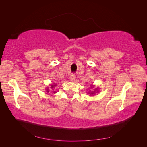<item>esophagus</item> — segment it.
<instances>
[{"label": "esophagus", "instance_id": "34e87169", "mask_svg": "<svg viewBox=\"0 0 147 147\" xmlns=\"http://www.w3.org/2000/svg\"><path fill=\"white\" fill-rule=\"evenodd\" d=\"M75 79H76L75 74H71V80L72 81V82H74V81L75 80Z\"/></svg>", "mask_w": 147, "mask_h": 147}]
</instances>
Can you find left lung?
<instances>
[{
    "mask_svg": "<svg viewBox=\"0 0 147 147\" xmlns=\"http://www.w3.org/2000/svg\"><path fill=\"white\" fill-rule=\"evenodd\" d=\"M93 93H93V92H90L89 93V94H90V95H93Z\"/></svg>",
    "mask_w": 147,
    "mask_h": 147,
    "instance_id": "left-lung-1",
    "label": "left lung"
}]
</instances>
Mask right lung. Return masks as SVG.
Wrapping results in <instances>:
<instances>
[{
	"label": "right lung",
	"mask_w": 147,
	"mask_h": 147,
	"mask_svg": "<svg viewBox=\"0 0 147 147\" xmlns=\"http://www.w3.org/2000/svg\"><path fill=\"white\" fill-rule=\"evenodd\" d=\"M55 86V85H51V88L52 89V90H53V89H54V87ZM47 90V92H49V89H47L46 90ZM54 92V93H55V91H54V92Z\"/></svg>",
	"instance_id": "right-lung-1"
}]
</instances>
